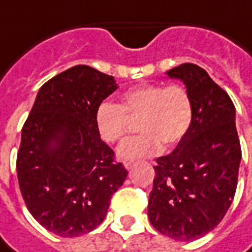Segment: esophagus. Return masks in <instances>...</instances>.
I'll list each match as a JSON object with an SVG mask.
<instances>
[{
  "mask_svg": "<svg viewBox=\"0 0 252 252\" xmlns=\"http://www.w3.org/2000/svg\"><path fill=\"white\" fill-rule=\"evenodd\" d=\"M124 163V166H126V169H131V166H132V160H124L123 162Z\"/></svg>",
  "mask_w": 252,
  "mask_h": 252,
  "instance_id": "34e87169",
  "label": "esophagus"
}]
</instances>
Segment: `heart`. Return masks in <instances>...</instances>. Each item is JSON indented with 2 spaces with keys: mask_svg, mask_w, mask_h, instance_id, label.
I'll return each instance as SVG.
<instances>
[{
  "mask_svg": "<svg viewBox=\"0 0 252 252\" xmlns=\"http://www.w3.org/2000/svg\"><path fill=\"white\" fill-rule=\"evenodd\" d=\"M128 117L137 119L140 135L121 143V159L135 160L158 154L162 143L174 146L189 131L193 105L189 93L180 85H140L121 95V105L104 101L97 106L94 123L101 139L116 143L126 135Z\"/></svg>",
  "mask_w": 252,
  "mask_h": 252,
  "instance_id": "obj_1",
  "label": "heart"
}]
</instances>
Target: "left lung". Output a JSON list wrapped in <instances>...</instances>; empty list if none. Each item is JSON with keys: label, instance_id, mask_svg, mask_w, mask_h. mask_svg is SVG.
Here are the masks:
<instances>
[{"label": "left lung", "instance_id": "1", "mask_svg": "<svg viewBox=\"0 0 252 252\" xmlns=\"http://www.w3.org/2000/svg\"><path fill=\"white\" fill-rule=\"evenodd\" d=\"M166 75L184 82L193 117L174 151L157 159L148 217L160 233L191 242L217 227L232 204L242 159L236 112L229 95L197 64L184 63Z\"/></svg>", "mask_w": 252, "mask_h": 252}]
</instances>
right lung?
Masks as SVG:
<instances>
[{
    "mask_svg": "<svg viewBox=\"0 0 252 252\" xmlns=\"http://www.w3.org/2000/svg\"><path fill=\"white\" fill-rule=\"evenodd\" d=\"M119 88L115 78L79 64L46 82L21 131L17 178L31 215L62 238L104 221L126 178L94 123L95 109Z\"/></svg>",
    "mask_w": 252,
    "mask_h": 252,
    "instance_id": "right-lung-1",
    "label": "right lung"
}]
</instances>
